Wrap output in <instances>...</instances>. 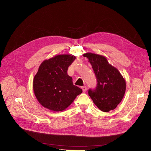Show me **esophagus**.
I'll return each instance as SVG.
<instances>
[{
	"label": "esophagus",
	"instance_id": "1",
	"mask_svg": "<svg viewBox=\"0 0 151 151\" xmlns=\"http://www.w3.org/2000/svg\"><path fill=\"white\" fill-rule=\"evenodd\" d=\"M81 88H82V89H83V92H86V91H87L86 86H83V87H81Z\"/></svg>",
	"mask_w": 151,
	"mask_h": 151
}]
</instances>
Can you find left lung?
<instances>
[{
    "label": "left lung",
    "instance_id": "1",
    "mask_svg": "<svg viewBox=\"0 0 151 151\" xmlns=\"http://www.w3.org/2000/svg\"><path fill=\"white\" fill-rule=\"evenodd\" d=\"M89 59L97 78V87L88 94L96 105L104 112L114 109L125 94L126 83L119 70L108 63L106 58L91 52L83 54Z\"/></svg>",
    "mask_w": 151,
    "mask_h": 151
}]
</instances>
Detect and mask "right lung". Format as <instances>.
<instances>
[{
  "instance_id": "obj_1",
  "label": "right lung",
  "mask_w": 151,
  "mask_h": 151,
  "mask_svg": "<svg viewBox=\"0 0 151 151\" xmlns=\"http://www.w3.org/2000/svg\"><path fill=\"white\" fill-rule=\"evenodd\" d=\"M76 57L71 54L55 55L44 60L33 81L35 96L43 107L54 111L65 109L83 91L73 85L67 74Z\"/></svg>"
}]
</instances>
